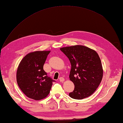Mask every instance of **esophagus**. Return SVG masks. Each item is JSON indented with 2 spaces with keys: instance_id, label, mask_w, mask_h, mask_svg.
<instances>
[{
  "instance_id": "1",
  "label": "esophagus",
  "mask_w": 123,
  "mask_h": 123,
  "mask_svg": "<svg viewBox=\"0 0 123 123\" xmlns=\"http://www.w3.org/2000/svg\"><path fill=\"white\" fill-rule=\"evenodd\" d=\"M59 81L60 82H63L64 81V79L63 77H60L59 78Z\"/></svg>"
}]
</instances>
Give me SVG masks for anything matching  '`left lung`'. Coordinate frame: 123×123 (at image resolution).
Instances as JSON below:
<instances>
[{
	"instance_id": "obj_1",
	"label": "left lung",
	"mask_w": 123,
	"mask_h": 123,
	"mask_svg": "<svg viewBox=\"0 0 123 123\" xmlns=\"http://www.w3.org/2000/svg\"><path fill=\"white\" fill-rule=\"evenodd\" d=\"M69 59L71 65L69 78L74 85L69 93L73 99H82L95 92L101 81L103 70L97 52L83 45L60 49Z\"/></svg>"
}]
</instances>
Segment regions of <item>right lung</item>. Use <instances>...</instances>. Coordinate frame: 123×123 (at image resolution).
I'll list each match as a JSON object with an SVG mask.
<instances>
[{"label": "right lung", "mask_w": 123, "mask_h": 123, "mask_svg": "<svg viewBox=\"0 0 123 123\" xmlns=\"http://www.w3.org/2000/svg\"><path fill=\"white\" fill-rule=\"evenodd\" d=\"M50 51H36L27 54L18 67L16 79L23 92L28 98L39 100L48 96L55 82L48 76L43 66Z\"/></svg>", "instance_id": "obj_1"}]
</instances>
